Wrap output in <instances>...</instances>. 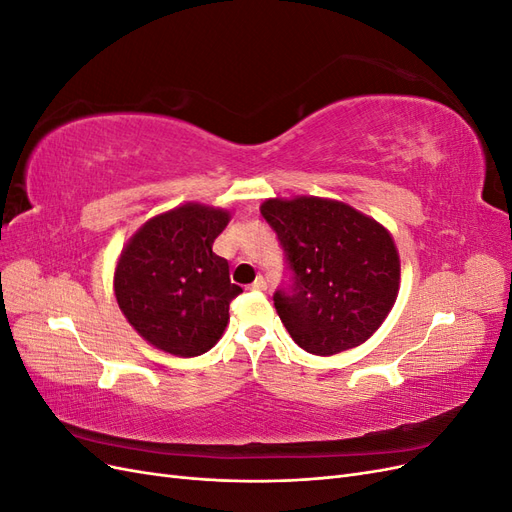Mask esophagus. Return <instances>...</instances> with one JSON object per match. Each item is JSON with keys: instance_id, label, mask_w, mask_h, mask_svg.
<instances>
[{"instance_id": "obj_1", "label": "esophagus", "mask_w": 512, "mask_h": 512, "mask_svg": "<svg viewBox=\"0 0 512 512\" xmlns=\"http://www.w3.org/2000/svg\"><path fill=\"white\" fill-rule=\"evenodd\" d=\"M252 290H258V292H262V290H267V280H265V277H262V275H258L256 277V280H254V284L250 286Z\"/></svg>"}]
</instances>
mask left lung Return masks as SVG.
Instances as JSON below:
<instances>
[{
	"label": "left lung",
	"instance_id": "obj_1",
	"mask_svg": "<svg viewBox=\"0 0 512 512\" xmlns=\"http://www.w3.org/2000/svg\"><path fill=\"white\" fill-rule=\"evenodd\" d=\"M260 213L294 273L292 290L273 294L294 344L331 356L367 342L399 294L391 232L348 203L320 196L267 198Z\"/></svg>",
	"mask_w": 512,
	"mask_h": 512
}]
</instances>
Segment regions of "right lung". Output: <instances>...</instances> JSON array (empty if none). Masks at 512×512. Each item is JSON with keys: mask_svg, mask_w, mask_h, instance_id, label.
Listing matches in <instances>:
<instances>
[{"mask_svg": "<svg viewBox=\"0 0 512 512\" xmlns=\"http://www.w3.org/2000/svg\"><path fill=\"white\" fill-rule=\"evenodd\" d=\"M230 211L185 203L149 218L123 245L115 265V299L121 314L147 344L173 356H198L220 342L230 301L228 262L213 241Z\"/></svg>", "mask_w": 512, "mask_h": 512, "instance_id": "1", "label": "right lung"}]
</instances>
